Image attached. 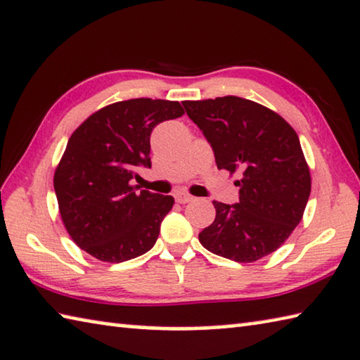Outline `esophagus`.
Wrapping results in <instances>:
<instances>
[{
  "instance_id": "34e87169",
  "label": "esophagus",
  "mask_w": 360,
  "mask_h": 360,
  "mask_svg": "<svg viewBox=\"0 0 360 360\" xmlns=\"http://www.w3.org/2000/svg\"><path fill=\"white\" fill-rule=\"evenodd\" d=\"M174 198H176V202H178V203H189V202L193 200V197L189 195V193H186V192L174 193Z\"/></svg>"
}]
</instances>
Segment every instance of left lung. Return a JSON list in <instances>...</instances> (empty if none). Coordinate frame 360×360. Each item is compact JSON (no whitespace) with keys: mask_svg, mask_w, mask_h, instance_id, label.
Returning a JSON list of instances; mask_svg holds the SVG:
<instances>
[{"mask_svg":"<svg viewBox=\"0 0 360 360\" xmlns=\"http://www.w3.org/2000/svg\"><path fill=\"white\" fill-rule=\"evenodd\" d=\"M182 105L213 147L218 168L240 176L238 203L214 200L216 218L198 240L237 262L276 252L303 219L311 193V171L296 131L277 112L237 96Z\"/></svg>","mask_w":360,"mask_h":360,"instance_id":"1","label":"left lung"}]
</instances>
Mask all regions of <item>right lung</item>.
Returning <instances> with one entry per match:
<instances>
[{
	"label": "right lung",
	"mask_w": 360,
	"mask_h": 360,
	"mask_svg": "<svg viewBox=\"0 0 360 360\" xmlns=\"http://www.w3.org/2000/svg\"><path fill=\"white\" fill-rule=\"evenodd\" d=\"M184 115L178 101L113 102L73 131L54 171V191L68 236L104 262H123L155 245L171 195L136 192V168H150V133Z\"/></svg>",
	"instance_id": "right-lung-1"
}]
</instances>
